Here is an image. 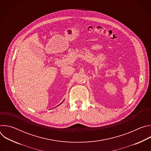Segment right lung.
Returning <instances> with one entry per match:
<instances>
[{
    "label": "right lung",
    "mask_w": 151,
    "mask_h": 151,
    "mask_svg": "<svg viewBox=\"0 0 151 151\" xmlns=\"http://www.w3.org/2000/svg\"><path fill=\"white\" fill-rule=\"evenodd\" d=\"M63 101H64V100H63V101H62V103H63ZM60 104H59V105H60ZM59 105H58V106H59Z\"/></svg>",
    "instance_id": "right-lung-1"
}]
</instances>
